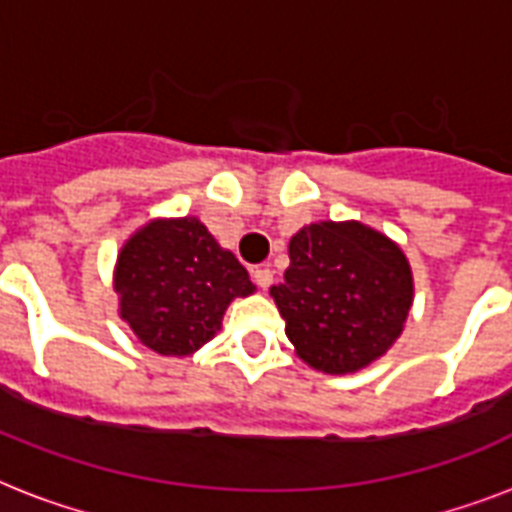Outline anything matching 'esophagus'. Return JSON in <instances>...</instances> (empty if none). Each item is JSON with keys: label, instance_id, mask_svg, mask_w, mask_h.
Returning <instances> with one entry per match:
<instances>
[{"label": "esophagus", "instance_id": "esophagus-1", "mask_svg": "<svg viewBox=\"0 0 512 512\" xmlns=\"http://www.w3.org/2000/svg\"><path fill=\"white\" fill-rule=\"evenodd\" d=\"M252 279H255V284L260 289H268L273 284V271L271 268H255V271H252Z\"/></svg>", "mask_w": 512, "mask_h": 512}]
</instances>
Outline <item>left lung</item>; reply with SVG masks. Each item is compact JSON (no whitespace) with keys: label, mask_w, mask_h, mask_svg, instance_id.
I'll return each mask as SVG.
<instances>
[{"label":"left lung","mask_w":512,"mask_h":512,"mask_svg":"<svg viewBox=\"0 0 512 512\" xmlns=\"http://www.w3.org/2000/svg\"><path fill=\"white\" fill-rule=\"evenodd\" d=\"M271 297L305 364L353 374L401 337L414 303L412 265L385 233L358 220H321L289 241L284 284Z\"/></svg>","instance_id":"1"}]
</instances>
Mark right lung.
I'll return each instance as SVG.
<instances>
[{
    "label": "right lung",
    "mask_w": 512,
    "mask_h": 512,
    "mask_svg": "<svg viewBox=\"0 0 512 512\" xmlns=\"http://www.w3.org/2000/svg\"><path fill=\"white\" fill-rule=\"evenodd\" d=\"M119 316L159 356H191L220 332L228 305L255 284L199 217H156L124 241L114 265Z\"/></svg>",
    "instance_id": "1"
}]
</instances>
